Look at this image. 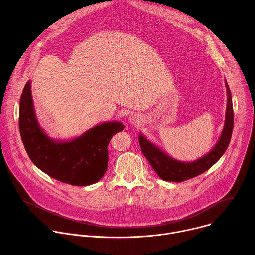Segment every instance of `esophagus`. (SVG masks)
<instances>
[{
    "label": "esophagus",
    "instance_id": "1",
    "mask_svg": "<svg viewBox=\"0 0 255 255\" xmlns=\"http://www.w3.org/2000/svg\"><path fill=\"white\" fill-rule=\"evenodd\" d=\"M128 122L131 125H139L141 123V119L137 114H132L128 117Z\"/></svg>",
    "mask_w": 255,
    "mask_h": 255
}]
</instances>
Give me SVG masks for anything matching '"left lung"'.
Listing matches in <instances>:
<instances>
[{
	"label": "left lung",
	"instance_id": "obj_1",
	"mask_svg": "<svg viewBox=\"0 0 255 255\" xmlns=\"http://www.w3.org/2000/svg\"><path fill=\"white\" fill-rule=\"evenodd\" d=\"M225 86L227 90V107L224 128L214 147L204 157L189 163L177 161L139 133L138 140L142 154L161 179L169 182H182L189 180L210 169L223 156L230 142L234 124L232 97L226 81Z\"/></svg>",
	"mask_w": 255,
	"mask_h": 255
}]
</instances>
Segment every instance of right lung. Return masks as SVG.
<instances>
[{"label": "right lung", "mask_w": 255, "mask_h": 255, "mask_svg": "<svg viewBox=\"0 0 255 255\" xmlns=\"http://www.w3.org/2000/svg\"><path fill=\"white\" fill-rule=\"evenodd\" d=\"M124 128L120 122H106L71 140H55L44 132L38 123L31 81L23 89L19 128L27 154L37 168L60 182L88 186L103 178L108 170V145L112 137Z\"/></svg>", "instance_id": "right-lung-1"}]
</instances>
